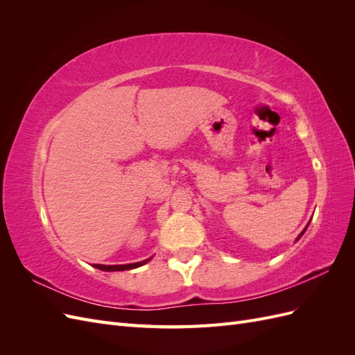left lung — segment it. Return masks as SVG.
Masks as SVG:
<instances>
[{"label":"left lung","instance_id":"8db88e82","mask_svg":"<svg viewBox=\"0 0 355 355\" xmlns=\"http://www.w3.org/2000/svg\"><path fill=\"white\" fill-rule=\"evenodd\" d=\"M306 228H308V227H306ZM306 228H305V230H304V231H302V232H300V235H299V239H300V237H302V235H304V232H305V231H306Z\"/></svg>","mask_w":355,"mask_h":355}]
</instances>
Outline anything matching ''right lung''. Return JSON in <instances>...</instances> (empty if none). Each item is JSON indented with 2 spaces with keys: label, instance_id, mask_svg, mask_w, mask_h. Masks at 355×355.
<instances>
[{
  "label": "right lung",
  "instance_id": "right-lung-1",
  "mask_svg": "<svg viewBox=\"0 0 355 355\" xmlns=\"http://www.w3.org/2000/svg\"><path fill=\"white\" fill-rule=\"evenodd\" d=\"M148 261L149 259L142 261V262H136V263H127V265H99V263H96L94 268H98V270H102V271H125V270H133V268H137V266H142Z\"/></svg>",
  "mask_w": 355,
  "mask_h": 355
}]
</instances>
